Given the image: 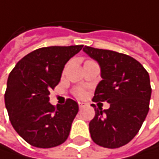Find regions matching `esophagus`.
Wrapping results in <instances>:
<instances>
[{
    "mask_svg": "<svg viewBox=\"0 0 159 159\" xmlns=\"http://www.w3.org/2000/svg\"><path fill=\"white\" fill-rule=\"evenodd\" d=\"M79 107H80V109H82L84 107V103L83 102H79Z\"/></svg>",
    "mask_w": 159,
    "mask_h": 159,
    "instance_id": "obj_1",
    "label": "esophagus"
}]
</instances>
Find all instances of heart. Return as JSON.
<instances>
[{"instance_id":"obj_1","label":"heart","mask_w":159,"mask_h":159,"mask_svg":"<svg viewBox=\"0 0 159 159\" xmlns=\"http://www.w3.org/2000/svg\"><path fill=\"white\" fill-rule=\"evenodd\" d=\"M77 96H79V97H82V96H83V90H81V89L77 90Z\"/></svg>"}]
</instances>
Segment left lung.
Segmentation results:
<instances>
[{
    "label": "left lung",
    "mask_w": 159,
    "mask_h": 159,
    "mask_svg": "<svg viewBox=\"0 0 159 159\" xmlns=\"http://www.w3.org/2000/svg\"><path fill=\"white\" fill-rule=\"evenodd\" d=\"M83 51L97 61L102 80L98 84L94 102L107 101L110 108L95 107L89 123L93 141L104 148H120L139 133L149 112L152 88L150 77L137 60L111 50L85 46Z\"/></svg>",
    "instance_id": "8db88e82"
}]
</instances>
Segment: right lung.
I'll return each instance as SVG.
<instances>
[{"label": "right lung", "mask_w": 159, "mask_h": 159, "mask_svg": "<svg viewBox=\"0 0 159 159\" xmlns=\"http://www.w3.org/2000/svg\"><path fill=\"white\" fill-rule=\"evenodd\" d=\"M83 45L39 48L23 57L7 80L5 107L15 131L27 143L38 148H52L68 138L79 112L78 103L68 98L55 107L49 102L64 65Z\"/></svg>", "instance_id": "obj_1"}]
</instances>
